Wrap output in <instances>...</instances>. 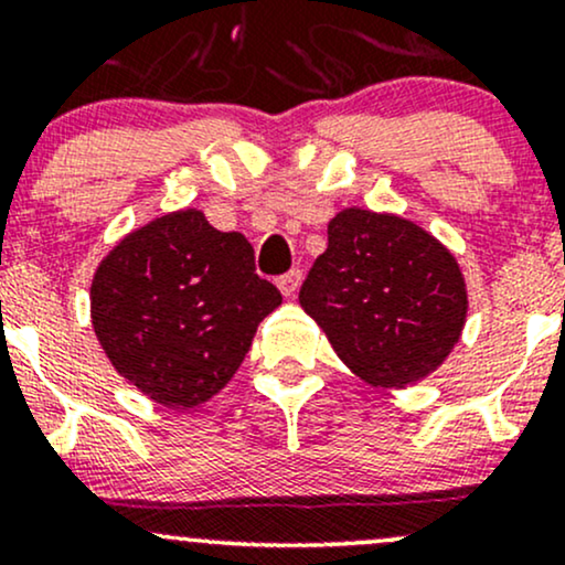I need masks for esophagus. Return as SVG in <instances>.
Masks as SVG:
<instances>
[{
    "instance_id": "obj_1",
    "label": "esophagus",
    "mask_w": 565,
    "mask_h": 565,
    "mask_svg": "<svg viewBox=\"0 0 565 565\" xmlns=\"http://www.w3.org/2000/svg\"><path fill=\"white\" fill-rule=\"evenodd\" d=\"M276 284H278V289H281L284 297H295V291L300 289V284H302V270L300 268H291L289 274L278 276Z\"/></svg>"
}]
</instances>
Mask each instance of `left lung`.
<instances>
[{"instance_id": "1", "label": "left lung", "mask_w": 565, "mask_h": 565, "mask_svg": "<svg viewBox=\"0 0 565 565\" xmlns=\"http://www.w3.org/2000/svg\"><path fill=\"white\" fill-rule=\"evenodd\" d=\"M300 305L361 380L401 387L427 377L457 345L468 291L451 252L419 225L345 210L329 223Z\"/></svg>"}]
</instances>
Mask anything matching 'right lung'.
Here are the masks:
<instances>
[{
  "label": "right lung",
  "instance_id": "add662e5",
  "mask_svg": "<svg viewBox=\"0 0 565 565\" xmlns=\"http://www.w3.org/2000/svg\"><path fill=\"white\" fill-rule=\"evenodd\" d=\"M281 291L255 274L242 233L199 210L164 215L114 246L93 278V327L116 372L167 408L212 398L242 366Z\"/></svg>",
  "mask_w": 565,
  "mask_h": 565
}]
</instances>
